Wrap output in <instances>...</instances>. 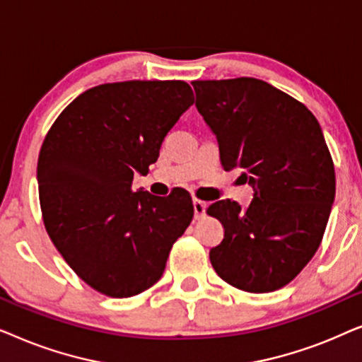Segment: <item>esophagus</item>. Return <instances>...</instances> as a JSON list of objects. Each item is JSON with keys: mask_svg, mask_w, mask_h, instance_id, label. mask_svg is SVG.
<instances>
[{"mask_svg": "<svg viewBox=\"0 0 362 362\" xmlns=\"http://www.w3.org/2000/svg\"><path fill=\"white\" fill-rule=\"evenodd\" d=\"M192 206H194V217H196V219H201V217L206 216L207 202L194 199V201H192Z\"/></svg>", "mask_w": 362, "mask_h": 362, "instance_id": "esophagus-1", "label": "esophagus"}]
</instances>
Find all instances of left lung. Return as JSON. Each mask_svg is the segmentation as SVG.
<instances>
[{
	"label": "left lung",
	"mask_w": 362,
	"mask_h": 362,
	"mask_svg": "<svg viewBox=\"0 0 362 362\" xmlns=\"http://www.w3.org/2000/svg\"><path fill=\"white\" fill-rule=\"evenodd\" d=\"M192 87L222 166L242 168L254 189L247 209L230 199L207 209L224 226L211 264L239 290H279L318 250L334 201V166L320 123L303 103L259 78L196 81Z\"/></svg>",
	"instance_id": "obj_1"
}]
</instances>
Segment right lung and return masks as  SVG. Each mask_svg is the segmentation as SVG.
<instances>
[{
    "instance_id": "right-lung-1",
    "label": "right lung",
    "mask_w": 362,
    "mask_h": 362,
    "mask_svg": "<svg viewBox=\"0 0 362 362\" xmlns=\"http://www.w3.org/2000/svg\"><path fill=\"white\" fill-rule=\"evenodd\" d=\"M182 81L103 83L64 108L37 160L44 226L69 267L93 290L128 298L156 284L194 207L186 192H133L161 143L192 105Z\"/></svg>"
}]
</instances>
